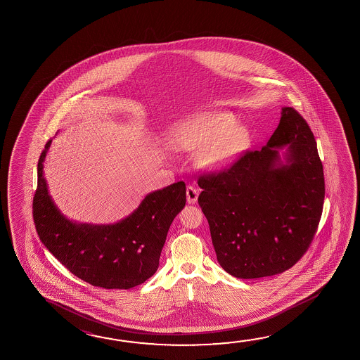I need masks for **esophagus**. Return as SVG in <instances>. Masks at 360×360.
<instances>
[{
  "label": "esophagus",
  "mask_w": 360,
  "mask_h": 360,
  "mask_svg": "<svg viewBox=\"0 0 360 360\" xmlns=\"http://www.w3.org/2000/svg\"><path fill=\"white\" fill-rule=\"evenodd\" d=\"M186 195H187V202H188L189 205H193V203L197 202V198H198V191L195 187L188 186Z\"/></svg>",
  "instance_id": "1"
}]
</instances>
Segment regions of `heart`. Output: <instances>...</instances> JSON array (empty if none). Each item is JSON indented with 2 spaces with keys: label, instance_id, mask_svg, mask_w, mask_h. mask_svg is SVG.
I'll return each instance as SVG.
<instances>
[{
  "label": "heart",
  "instance_id": "1",
  "mask_svg": "<svg viewBox=\"0 0 360 360\" xmlns=\"http://www.w3.org/2000/svg\"><path fill=\"white\" fill-rule=\"evenodd\" d=\"M171 143L181 152H197V163L210 171L230 165L248 143V131L227 112H202L178 122Z\"/></svg>",
  "mask_w": 360,
  "mask_h": 360
}]
</instances>
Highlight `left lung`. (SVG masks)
Listing matches in <instances>:
<instances>
[{"mask_svg": "<svg viewBox=\"0 0 360 360\" xmlns=\"http://www.w3.org/2000/svg\"><path fill=\"white\" fill-rule=\"evenodd\" d=\"M281 110L261 150L198 179L217 261L238 278L289 270L307 252L323 212L324 171L314 134L294 108Z\"/></svg>", "mask_w": 360, "mask_h": 360, "instance_id": "obj_1", "label": "left lung"}]
</instances>
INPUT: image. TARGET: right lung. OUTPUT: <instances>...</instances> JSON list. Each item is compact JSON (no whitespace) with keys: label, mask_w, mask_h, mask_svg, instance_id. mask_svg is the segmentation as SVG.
Segmentation results:
<instances>
[{"label":"right lung","mask_w":360,"mask_h":360,"mask_svg":"<svg viewBox=\"0 0 360 360\" xmlns=\"http://www.w3.org/2000/svg\"><path fill=\"white\" fill-rule=\"evenodd\" d=\"M51 139L37 163L32 210L37 235L66 269L104 289H131L153 276L160 266L172 222L186 205V184L173 183L146 195L136 211L110 224H80L60 212L44 177Z\"/></svg>","instance_id":"add662e5"}]
</instances>
